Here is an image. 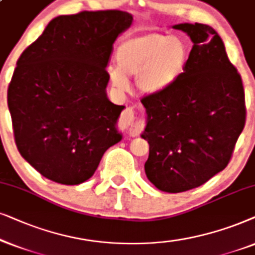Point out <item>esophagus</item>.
<instances>
[{
	"label": "esophagus",
	"instance_id": "esophagus-1",
	"mask_svg": "<svg viewBox=\"0 0 255 255\" xmlns=\"http://www.w3.org/2000/svg\"><path fill=\"white\" fill-rule=\"evenodd\" d=\"M120 126L130 136H137L145 127L143 119H138L135 115L133 108H126L120 118Z\"/></svg>",
	"mask_w": 255,
	"mask_h": 255
}]
</instances>
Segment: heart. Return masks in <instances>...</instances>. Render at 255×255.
Returning a JSON list of instances; mask_svg holds the SVG:
<instances>
[{
    "instance_id": "b5f03b06",
    "label": "heart",
    "mask_w": 255,
    "mask_h": 255,
    "mask_svg": "<svg viewBox=\"0 0 255 255\" xmlns=\"http://www.w3.org/2000/svg\"><path fill=\"white\" fill-rule=\"evenodd\" d=\"M189 59L190 47L185 39L150 31L129 37L119 45L118 67L108 70V74L119 90L127 86V76H136L138 90L155 96L181 79Z\"/></svg>"
}]
</instances>
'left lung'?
Listing matches in <instances>:
<instances>
[{"label": "left lung", "mask_w": 255, "mask_h": 255, "mask_svg": "<svg viewBox=\"0 0 255 255\" xmlns=\"http://www.w3.org/2000/svg\"><path fill=\"white\" fill-rule=\"evenodd\" d=\"M191 38L186 70L164 93L141 99L149 143L145 175L165 192L204 184L224 170L245 127L242 77L215 29L201 23L174 25Z\"/></svg>", "instance_id": "obj_1"}]
</instances>
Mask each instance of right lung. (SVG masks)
Segmentation results:
<instances>
[{"label":"right lung","instance_id":"right-lung-1","mask_svg":"<svg viewBox=\"0 0 255 255\" xmlns=\"http://www.w3.org/2000/svg\"><path fill=\"white\" fill-rule=\"evenodd\" d=\"M131 19L120 10L58 16L17 60L8 87L13 136L44 177L80 184L122 138L117 122L125 106L108 100L106 66Z\"/></svg>","mask_w":255,"mask_h":255}]
</instances>
